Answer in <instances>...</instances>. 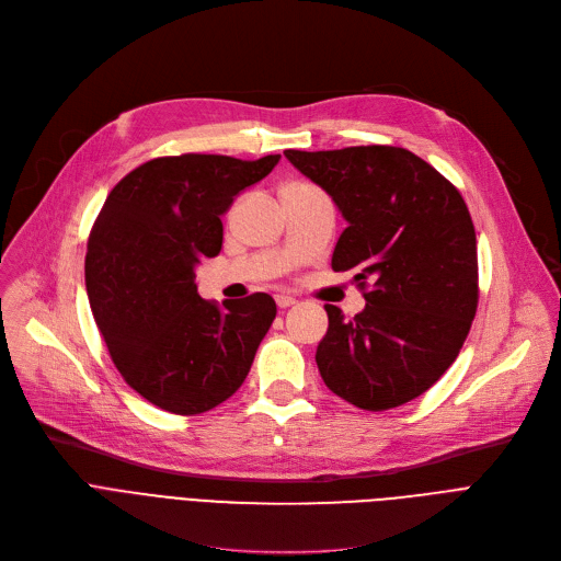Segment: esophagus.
<instances>
[{
    "mask_svg": "<svg viewBox=\"0 0 561 561\" xmlns=\"http://www.w3.org/2000/svg\"><path fill=\"white\" fill-rule=\"evenodd\" d=\"M275 302H277L279 309H286V307H290V305H296V298H290V296H275Z\"/></svg>",
    "mask_w": 561,
    "mask_h": 561,
    "instance_id": "obj_1",
    "label": "esophagus"
}]
</instances>
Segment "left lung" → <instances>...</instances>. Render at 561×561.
Instances as JSON below:
<instances>
[{
	"mask_svg": "<svg viewBox=\"0 0 561 561\" xmlns=\"http://www.w3.org/2000/svg\"><path fill=\"white\" fill-rule=\"evenodd\" d=\"M284 154L347 220L332 268L355 271L366 300L352 320L325 305L322 381L366 411L419 398L453 366L478 311V241L461 193L404 147Z\"/></svg>",
	"mask_w": 561,
	"mask_h": 561,
	"instance_id": "1",
	"label": "left lung"
}]
</instances>
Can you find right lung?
I'll return each instance as SVG.
<instances>
[{
  "instance_id": "1",
  "label": "right lung",
  "mask_w": 561,
  "mask_h": 561,
  "mask_svg": "<svg viewBox=\"0 0 561 561\" xmlns=\"http://www.w3.org/2000/svg\"><path fill=\"white\" fill-rule=\"evenodd\" d=\"M279 161L180 154L145 161L113 186L85 250V288L111 362L147 402L204 414L241 389L277 316L268 293L202 300L195 265L222 250L233 195Z\"/></svg>"
}]
</instances>
